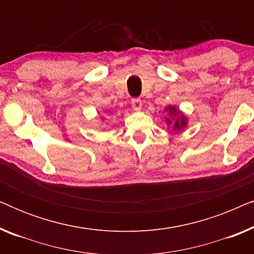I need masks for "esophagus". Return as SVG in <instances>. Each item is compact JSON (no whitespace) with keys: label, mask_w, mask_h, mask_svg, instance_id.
Wrapping results in <instances>:
<instances>
[{"label":"esophagus","mask_w":254,"mask_h":254,"mask_svg":"<svg viewBox=\"0 0 254 254\" xmlns=\"http://www.w3.org/2000/svg\"><path fill=\"white\" fill-rule=\"evenodd\" d=\"M130 104H131V106H133L134 110H136V111L141 110V107H142V100H141L140 98H133V99H131Z\"/></svg>","instance_id":"1"}]
</instances>
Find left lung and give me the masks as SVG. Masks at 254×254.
Segmentation results:
<instances>
[{
    "label": "left lung",
    "instance_id": "left-lung-1",
    "mask_svg": "<svg viewBox=\"0 0 254 254\" xmlns=\"http://www.w3.org/2000/svg\"><path fill=\"white\" fill-rule=\"evenodd\" d=\"M169 111H170V113L175 114V116H176V113L179 114L178 110H176L175 107H169ZM168 121L170 124H171V121H170V120H168ZM184 126H185V119H184L183 116H180V119H179V118H177V121L175 123V128H177V129H182Z\"/></svg>",
    "mask_w": 254,
    "mask_h": 254
}]
</instances>
